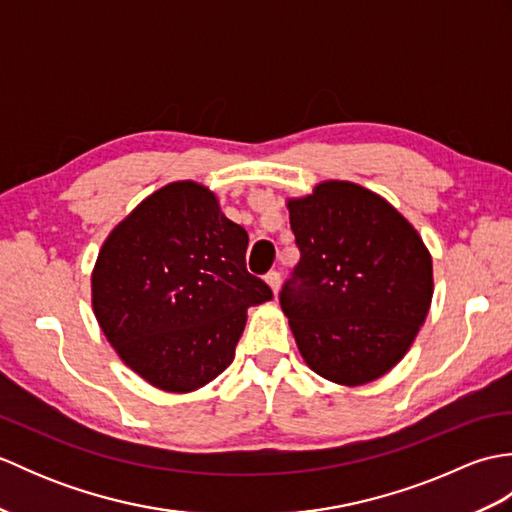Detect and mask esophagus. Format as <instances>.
<instances>
[{"mask_svg":"<svg viewBox=\"0 0 512 512\" xmlns=\"http://www.w3.org/2000/svg\"><path fill=\"white\" fill-rule=\"evenodd\" d=\"M266 284H268V286H270V290H273L275 295H277V292H279V286H281V277H279L277 270H270V273L266 275Z\"/></svg>","mask_w":512,"mask_h":512,"instance_id":"1","label":"esophagus"}]
</instances>
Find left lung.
Masks as SVG:
<instances>
[{"label": "left lung", "mask_w": 512, "mask_h": 512, "mask_svg": "<svg viewBox=\"0 0 512 512\" xmlns=\"http://www.w3.org/2000/svg\"><path fill=\"white\" fill-rule=\"evenodd\" d=\"M301 259L279 301L303 361L358 387L402 361L433 297L427 246L378 193L325 180L288 200Z\"/></svg>", "instance_id": "1"}]
</instances>
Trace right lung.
Returning <instances> with one entry per match:
<instances>
[{
    "instance_id": "add662e5",
    "label": "right lung",
    "mask_w": 512,
    "mask_h": 512,
    "mask_svg": "<svg viewBox=\"0 0 512 512\" xmlns=\"http://www.w3.org/2000/svg\"><path fill=\"white\" fill-rule=\"evenodd\" d=\"M248 233L193 180L154 191L107 235L92 308L121 361L149 385L189 394L233 363L250 306L273 299L246 270Z\"/></svg>"
}]
</instances>
